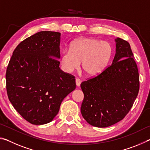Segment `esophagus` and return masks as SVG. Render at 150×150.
Returning <instances> with one entry per match:
<instances>
[{
	"label": "esophagus",
	"instance_id": "34e87169",
	"mask_svg": "<svg viewBox=\"0 0 150 150\" xmlns=\"http://www.w3.org/2000/svg\"><path fill=\"white\" fill-rule=\"evenodd\" d=\"M81 80L79 79H75V83H76V85L77 86V87H79L80 85H81Z\"/></svg>",
	"mask_w": 150,
	"mask_h": 150
}]
</instances>
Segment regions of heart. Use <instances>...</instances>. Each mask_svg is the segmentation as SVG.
<instances>
[{
	"instance_id": "obj_1",
	"label": "heart",
	"mask_w": 150,
	"mask_h": 150,
	"mask_svg": "<svg viewBox=\"0 0 150 150\" xmlns=\"http://www.w3.org/2000/svg\"><path fill=\"white\" fill-rule=\"evenodd\" d=\"M110 43L93 38H79L70 44V50H63L60 57L62 69L71 73L81 67L88 77L100 75L107 69L112 57Z\"/></svg>"
}]
</instances>
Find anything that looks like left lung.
<instances>
[{"label":"left lung","instance_id":"obj_1","mask_svg":"<svg viewBox=\"0 0 150 150\" xmlns=\"http://www.w3.org/2000/svg\"><path fill=\"white\" fill-rule=\"evenodd\" d=\"M116 54L112 65L100 75L83 81L84 99L81 115L95 127L106 128L125 117L138 96V67L128 42L115 39Z\"/></svg>","mask_w":150,"mask_h":150}]
</instances>
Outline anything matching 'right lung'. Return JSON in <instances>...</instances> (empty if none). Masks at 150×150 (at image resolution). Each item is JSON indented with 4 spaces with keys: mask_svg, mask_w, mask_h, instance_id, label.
<instances>
[{
    "mask_svg": "<svg viewBox=\"0 0 150 150\" xmlns=\"http://www.w3.org/2000/svg\"><path fill=\"white\" fill-rule=\"evenodd\" d=\"M60 39L56 32L31 35L18 45L7 67L10 102L35 125L52 121L63 100L76 88L75 77L59 68Z\"/></svg>",
    "mask_w": 150,
    "mask_h": 150,
    "instance_id": "right-lung-1",
    "label": "right lung"
}]
</instances>
